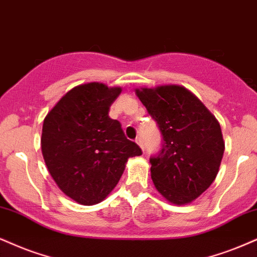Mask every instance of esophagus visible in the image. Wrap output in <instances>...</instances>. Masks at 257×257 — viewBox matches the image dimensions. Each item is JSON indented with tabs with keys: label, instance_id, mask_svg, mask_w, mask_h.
<instances>
[{
	"label": "esophagus",
	"instance_id": "34e87169",
	"mask_svg": "<svg viewBox=\"0 0 257 257\" xmlns=\"http://www.w3.org/2000/svg\"><path fill=\"white\" fill-rule=\"evenodd\" d=\"M136 143H137L139 147L142 148V150H144V145H143V141H142L141 137H138L137 139H136Z\"/></svg>",
	"mask_w": 257,
	"mask_h": 257
}]
</instances>
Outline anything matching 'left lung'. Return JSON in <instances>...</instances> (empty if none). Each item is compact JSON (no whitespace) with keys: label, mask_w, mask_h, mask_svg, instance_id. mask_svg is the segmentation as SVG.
<instances>
[{"label":"left lung","mask_w":257,"mask_h":257,"mask_svg":"<svg viewBox=\"0 0 257 257\" xmlns=\"http://www.w3.org/2000/svg\"><path fill=\"white\" fill-rule=\"evenodd\" d=\"M136 94L163 136L160 155L150 158L154 185L172 204H189L219 172L225 149L219 122L182 85L137 88Z\"/></svg>","instance_id":"left-lung-1"}]
</instances>
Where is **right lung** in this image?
Returning <instances> with one entry per match:
<instances>
[{"label": "right lung", "instance_id": "1", "mask_svg": "<svg viewBox=\"0 0 257 257\" xmlns=\"http://www.w3.org/2000/svg\"><path fill=\"white\" fill-rule=\"evenodd\" d=\"M120 87L90 82L66 93L44 119L41 153L59 189L81 205L99 204L142 150L109 118Z\"/></svg>", "mask_w": 257, "mask_h": 257}]
</instances>
